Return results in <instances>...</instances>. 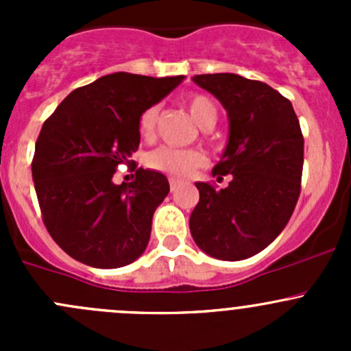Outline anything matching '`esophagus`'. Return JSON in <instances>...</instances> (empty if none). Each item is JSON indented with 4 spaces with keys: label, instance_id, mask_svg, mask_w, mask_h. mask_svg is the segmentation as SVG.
<instances>
[{
    "label": "esophagus",
    "instance_id": "34e87169",
    "mask_svg": "<svg viewBox=\"0 0 351 351\" xmlns=\"http://www.w3.org/2000/svg\"><path fill=\"white\" fill-rule=\"evenodd\" d=\"M180 185V180L178 178H169V186H171V192Z\"/></svg>",
    "mask_w": 351,
    "mask_h": 351
}]
</instances>
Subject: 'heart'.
<instances>
[{"mask_svg": "<svg viewBox=\"0 0 351 351\" xmlns=\"http://www.w3.org/2000/svg\"><path fill=\"white\" fill-rule=\"evenodd\" d=\"M186 108H189L190 115L195 119V122L202 129L214 127L215 120H217V110H215L214 104L207 97H204V95H190L186 98ZM158 112V105H151V107H147L141 113L137 129H139V134L144 139H147V137L154 134ZM205 161H207V158H205L202 151L180 149V147L171 146H159L146 156V165L149 168L171 176L192 175L195 169L205 165Z\"/></svg>", "mask_w": 351, "mask_h": 351, "instance_id": "1", "label": "heart"}]
</instances>
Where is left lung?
Wrapping results in <instances>:
<instances>
[{
    "instance_id": "1",
    "label": "left lung",
    "mask_w": 351,
    "mask_h": 351,
    "mask_svg": "<svg viewBox=\"0 0 351 351\" xmlns=\"http://www.w3.org/2000/svg\"><path fill=\"white\" fill-rule=\"evenodd\" d=\"M193 81L228 110L229 141L212 169L226 189L195 183L200 200L190 232L204 253L239 261L260 253L287 226L300 195L304 137L292 104L267 83L239 74H198Z\"/></svg>"
}]
</instances>
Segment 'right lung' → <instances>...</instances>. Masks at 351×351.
<instances>
[{"instance_id":"add662e5","label":"right lung","mask_w":351,"mask_h":351,"mask_svg":"<svg viewBox=\"0 0 351 351\" xmlns=\"http://www.w3.org/2000/svg\"><path fill=\"white\" fill-rule=\"evenodd\" d=\"M183 76L113 73L76 88L42 125L32 178L49 234L74 260L95 268L132 263L149 243L156 207L169 192L166 176L139 168L115 185L117 166L141 143V113Z\"/></svg>"}]
</instances>
